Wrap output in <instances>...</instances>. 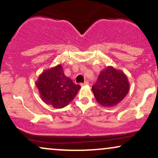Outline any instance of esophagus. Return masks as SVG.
I'll return each instance as SVG.
<instances>
[{"label":"esophagus","instance_id":"obj_1","mask_svg":"<svg viewBox=\"0 0 158 158\" xmlns=\"http://www.w3.org/2000/svg\"><path fill=\"white\" fill-rule=\"evenodd\" d=\"M88 84H89V82H88V81H85L84 83H81V86H85V85H88Z\"/></svg>","mask_w":158,"mask_h":158}]
</instances>
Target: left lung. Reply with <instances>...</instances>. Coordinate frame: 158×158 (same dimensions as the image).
<instances>
[{"instance_id":"obj_1","label":"left lung","mask_w":158,"mask_h":158,"mask_svg":"<svg viewBox=\"0 0 158 158\" xmlns=\"http://www.w3.org/2000/svg\"><path fill=\"white\" fill-rule=\"evenodd\" d=\"M128 77L121 70L108 66L101 71L92 91L97 102L106 108L117 106L129 90Z\"/></svg>"}]
</instances>
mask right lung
Returning a JSON list of instances; mask_svg holds the SVG:
<instances>
[{
  "label": "right lung",
  "mask_w": 158,
  "mask_h": 158,
  "mask_svg": "<svg viewBox=\"0 0 158 158\" xmlns=\"http://www.w3.org/2000/svg\"><path fill=\"white\" fill-rule=\"evenodd\" d=\"M35 85L43 102L55 108L68 106L81 88L64 75L61 64L44 70L35 81Z\"/></svg>",
  "instance_id": "add662e5"
}]
</instances>
